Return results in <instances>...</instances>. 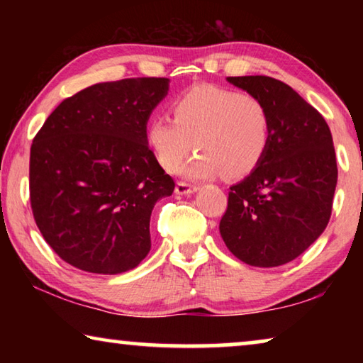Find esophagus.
<instances>
[{
    "label": "esophagus",
    "instance_id": "1",
    "mask_svg": "<svg viewBox=\"0 0 363 363\" xmlns=\"http://www.w3.org/2000/svg\"><path fill=\"white\" fill-rule=\"evenodd\" d=\"M174 192L177 195H190V194L196 192V187L195 186H189V184H186V182H177Z\"/></svg>",
    "mask_w": 363,
    "mask_h": 363
}]
</instances>
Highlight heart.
Returning <instances> with one entry per match:
<instances>
[{"label":"heart","mask_w":363,"mask_h":363,"mask_svg":"<svg viewBox=\"0 0 363 363\" xmlns=\"http://www.w3.org/2000/svg\"><path fill=\"white\" fill-rule=\"evenodd\" d=\"M173 118L155 116L145 140L163 169L176 173L194 150L184 176L240 179L259 167L270 143V115L253 94L200 84L177 97Z\"/></svg>","instance_id":"b5f03b06"}]
</instances>
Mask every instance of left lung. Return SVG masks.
I'll use <instances>...</instances> for the list:
<instances>
[{
  "label": "left lung",
  "instance_id": "8db88e82",
  "mask_svg": "<svg viewBox=\"0 0 363 363\" xmlns=\"http://www.w3.org/2000/svg\"><path fill=\"white\" fill-rule=\"evenodd\" d=\"M227 82L266 106L270 143L259 167L230 187L219 232L245 264L277 267L304 253L328 224L337 181L333 138L323 116L279 79Z\"/></svg>",
  "mask_w": 363,
  "mask_h": 363
}]
</instances>
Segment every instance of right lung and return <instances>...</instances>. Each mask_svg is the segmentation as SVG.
<instances>
[{"instance_id":"add662e5","label":"right lung","mask_w":363,"mask_h":363,"mask_svg":"<svg viewBox=\"0 0 363 363\" xmlns=\"http://www.w3.org/2000/svg\"><path fill=\"white\" fill-rule=\"evenodd\" d=\"M168 91V78L93 84L60 102L33 139V218L70 266L116 275L150 251L152 210L174 181L149 149L145 128Z\"/></svg>"}]
</instances>
